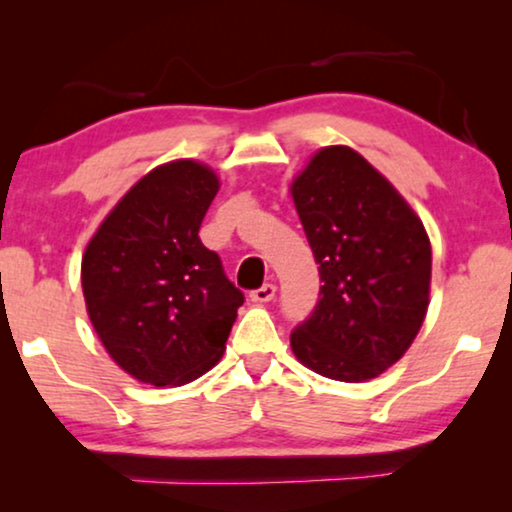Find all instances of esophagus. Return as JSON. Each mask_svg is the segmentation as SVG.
I'll return each instance as SVG.
<instances>
[{"label": "esophagus", "mask_w": 512, "mask_h": 512, "mask_svg": "<svg viewBox=\"0 0 512 512\" xmlns=\"http://www.w3.org/2000/svg\"><path fill=\"white\" fill-rule=\"evenodd\" d=\"M276 297V285L271 283H264L262 287H257V290L250 292V299L257 301V304H266V301H271Z\"/></svg>", "instance_id": "obj_1"}]
</instances>
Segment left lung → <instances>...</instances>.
I'll list each match as a JSON object with an SVG mask.
<instances>
[{"label": "left lung", "mask_w": 512, "mask_h": 512, "mask_svg": "<svg viewBox=\"0 0 512 512\" xmlns=\"http://www.w3.org/2000/svg\"><path fill=\"white\" fill-rule=\"evenodd\" d=\"M292 199L322 283L313 313L292 331V352L331 380L376 378L399 362L427 315L422 220L348 146L322 148L294 178Z\"/></svg>", "instance_id": "obj_1"}]
</instances>
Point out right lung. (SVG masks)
I'll return each instance as SVG.
<instances>
[{"label":"right lung","instance_id":"1","mask_svg":"<svg viewBox=\"0 0 512 512\" xmlns=\"http://www.w3.org/2000/svg\"><path fill=\"white\" fill-rule=\"evenodd\" d=\"M218 190L204 164H162L118 201L85 248L92 327L113 362L141 383H192L225 352L246 297L199 239Z\"/></svg>","mask_w":512,"mask_h":512}]
</instances>
